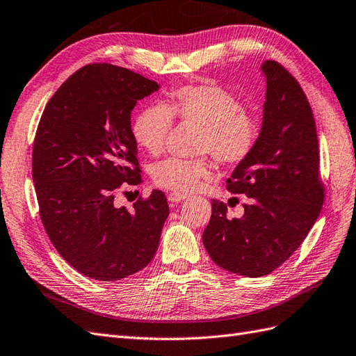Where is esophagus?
<instances>
[{
    "mask_svg": "<svg viewBox=\"0 0 356 356\" xmlns=\"http://www.w3.org/2000/svg\"><path fill=\"white\" fill-rule=\"evenodd\" d=\"M188 196L186 195V193H169L168 195V199H169V202H172V204H178V202H181V200H184V199H187Z\"/></svg>",
    "mask_w": 356,
    "mask_h": 356,
    "instance_id": "obj_1",
    "label": "esophagus"
}]
</instances>
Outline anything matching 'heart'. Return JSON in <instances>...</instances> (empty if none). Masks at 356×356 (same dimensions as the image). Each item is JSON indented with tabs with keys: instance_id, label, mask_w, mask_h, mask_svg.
<instances>
[{
	"instance_id": "b5f03b06",
	"label": "heart",
	"mask_w": 356,
	"mask_h": 356,
	"mask_svg": "<svg viewBox=\"0 0 356 356\" xmlns=\"http://www.w3.org/2000/svg\"><path fill=\"white\" fill-rule=\"evenodd\" d=\"M172 118L200 127L197 136L199 154H211L226 166L243 163L254 151L261 122L247 112L241 100L216 83L187 85L172 91L159 106L142 109L134 118L131 133L140 148L151 156L165 149ZM213 175L208 159H166L152 168V179L161 188L175 193H190L202 187Z\"/></svg>"
}]
</instances>
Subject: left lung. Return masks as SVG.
Masks as SVG:
<instances>
[{"label": "left lung", "mask_w": 356, "mask_h": 356, "mask_svg": "<svg viewBox=\"0 0 356 356\" xmlns=\"http://www.w3.org/2000/svg\"><path fill=\"white\" fill-rule=\"evenodd\" d=\"M266 78L264 118L254 151L226 184L245 195L241 218H227L223 202L202 235L209 257L244 277L273 273L302 244L323 205L319 142L310 103L293 76L277 61L261 67Z\"/></svg>", "instance_id": "8db88e82"}]
</instances>
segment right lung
Masks as SVG:
<instances>
[{"instance_id": "obj_1", "label": "right lung", "mask_w": 356, "mask_h": 356, "mask_svg": "<svg viewBox=\"0 0 356 356\" xmlns=\"http://www.w3.org/2000/svg\"><path fill=\"white\" fill-rule=\"evenodd\" d=\"M159 88L129 69L88 64L56 90L38 122L33 179L42 223L64 261L94 280L138 273L159 248L169 216L163 191L131 211L115 205L122 184L142 181L131 111Z\"/></svg>"}]
</instances>
